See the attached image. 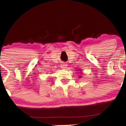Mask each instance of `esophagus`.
<instances>
[{
  "label": "esophagus",
  "instance_id": "esophagus-1",
  "mask_svg": "<svg viewBox=\"0 0 126 126\" xmlns=\"http://www.w3.org/2000/svg\"><path fill=\"white\" fill-rule=\"evenodd\" d=\"M61 68H63V69H65V68H67V64L65 63H62L61 64Z\"/></svg>",
  "mask_w": 126,
  "mask_h": 126
}]
</instances>
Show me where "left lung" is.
I'll return each mask as SVG.
<instances>
[{"mask_svg":"<svg viewBox=\"0 0 126 126\" xmlns=\"http://www.w3.org/2000/svg\"><path fill=\"white\" fill-rule=\"evenodd\" d=\"M80 77H81V76H80Z\"/></svg>","mask_w":126,"mask_h":126,"instance_id":"8db88e82","label":"left lung"}]
</instances>
